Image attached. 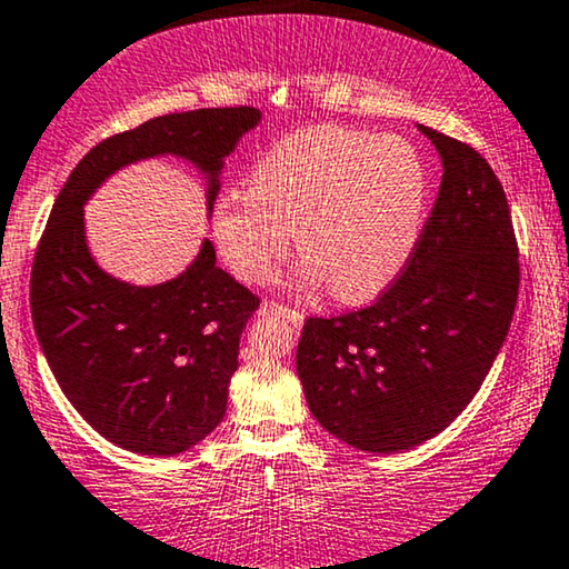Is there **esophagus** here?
I'll return each mask as SVG.
<instances>
[{"label":"esophagus","instance_id":"34e87169","mask_svg":"<svg viewBox=\"0 0 569 569\" xmlns=\"http://www.w3.org/2000/svg\"><path fill=\"white\" fill-rule=\"evenodd\" d=\"M262 315H278V318L289 320L293 328L305 326V315H301L299 309H291V307H286V305H278V301H264V305H262Z\"/></svg>","mask_w":569,"mask_h":569}]
</instances>
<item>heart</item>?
<instances>
[{"mask_svg": "<svg viewBox=\"0 0 569 569\" xmlns=\"http://www.w3.org/2000/svg\"><path fill=\"white\" fill-rule=\"evenodd\" d=\"M430 170L415 143L341 126L283 136L254 162L247 191L214 201L210 231L236 278L262 283L297 233L301 280L370 301L412 260L426 231Z\"/></svg>", "mask_w": 569, "mask_h": 569, "instance_id": "obj_1", "label": "heart"}]
</instances>
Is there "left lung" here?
Masks as SVG:
<instances>
[{"label": "left lung", "mask_w": 569, "mask_h": 569, "mask_svg": "<svg viewBox=\"0 0 569 569\" xmlns=\"http://www.w3.org/2000/svg\"><path fill=\"white\" fill-rule=\"evenodd\" d=\"M417 128L443 178L412 260L370 307L309 318L297 349L315 420L372 455L412 449L455 422L505 343L520 286L512 214L491 164Z\"/></svg>", "instance_id": "left-lung-1"}]
</instances>
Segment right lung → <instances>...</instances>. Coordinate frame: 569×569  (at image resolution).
<instances>
[{
    "instance_id": "right-lung-1",
    "label": "right lung",
    "mask_w": 569,
    "mask_h": 569,
    "mask_svg": "<svg viewBox=\"0 0 569 569\" xmlns=\"http://www.w3.org/2000/svg\"><path fill=\"white\" fill-rule=\"evenodd\" d=\"M260 118L254 107H210L147 120L97 143L54 199L31 270L33 328L70 405L120 449L176 457L220 426L260 299L214 264L207 239L164 283L112 278L86 243L83 204L126 164L172 154L207 176L212 212L222 160Z\"/></svg>"
}]
</instances>
